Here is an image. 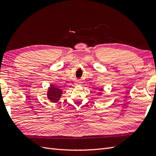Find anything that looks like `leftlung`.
Here are the masks:
<instances>
[{"label":"left lung","instance_id":"8db88e82","mask_svg":"<svg viewBox=\"0 0 156 156\" xmlns=\"http://www.w3.org/2000/svg\"><path fill=\"white\" fill-rule=\"evenodd\" d=\"M103 88H101V89L99 90V91H100V92H99V94H101V91H103Z\"/></svg>","mask_w":156,"mask_h":156}]
</instances>
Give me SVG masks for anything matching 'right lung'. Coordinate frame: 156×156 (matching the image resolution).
<instances>
[{"label": "right lung", "instance_id": "right-lung-1", "mask_svg": "<svg viewBox=\"0 0 156 156\" xmlns=\"http://www.w3.org/2000/svg\"><path fill=\"white\" fill-rule=\"evenodd\" d=\"M62 94V90L56 87L54 84H50V87L48 88L47 96H48V98L52 103L57 102L60 100Z\"/></svg>", "mask_w": 156, "mask_h": 156}]
</instances>
